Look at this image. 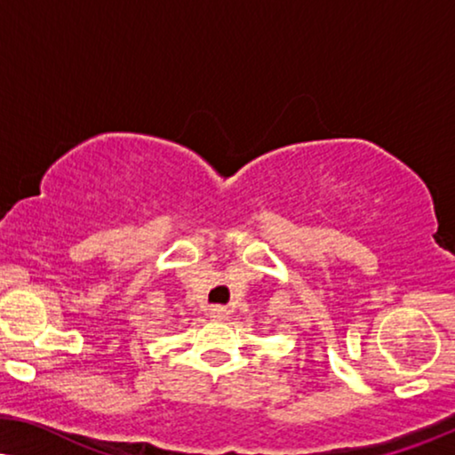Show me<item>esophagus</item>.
Listing matches in <instances>:
<instances>
[{"label":"esophagus","instance_id":"34e87169","mask_svg":"<svg viewBox=\"0 0 455 455\" xmlns=\"http://www.w3.org/2000/svg\"><path fill=\"white\" fill-rule=\"evenodd\" d=\"M212 317L216 319H227L228 317V309L227 307H212Z\"/></svg>","mask_w":455,"mask_h":455}]
</instances>
